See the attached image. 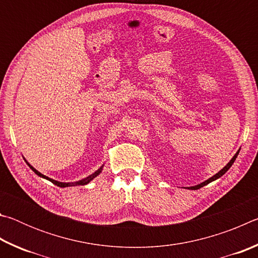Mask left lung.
I'll return each mask as SVG.
<instances>
[{
    "label": "left lung",
    "instance_id": "8db88e82",
    "mask_svg": "<svg viewBox=\"0 0 258 258\" xmlns=\"http://www.w3.org/2000/svg\"><path fill=\"white\" fill-rule=\"evenodd\" d=\"M238 154H239V151L237 152V154H235L234 156H233V158L230 160V163L225 166V167L223 168V169H221L220 172H218L217 174H215V175H214L213 177H211V178H208L207 181H205V182H203V183H200V184H198V185H196V186H190V187H187V189H191V190H198V189H200V187H203V186H205V185H207L208 183H211V182H213V181H215V180H217L218 177H221L222 175H223V174H225L226 172H228V169L231 167V166H232V164L234 163V160H235V158H237V156H238Z\"/></svg>",
    "mask_w": 258,
    "mask_h": 258
}]
</instances>
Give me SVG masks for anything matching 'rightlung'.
<instances>
[{
  "label": "right lung",
  "mask_w": 258,
  "mask_h": 258,
  "mask_svg": "<svg viewBox=\"0 0 258 258\" xmlns=\"http://www.w3.org/2000/svg\"><path fill=\"white\" fill-rule=\"evenodd\" d=\"M28 166H29L30 168H32V171H34L35 174H37L38 176H41V177H43V178H46V180H49L50 182L53 183V184L58 185V186H60V187H66V186H72V185H84V184H87V183H89L91 180H93V178H94L95 176H97V175H99V174L101 173V171H102V167H100L97 172L92 174V175L87 176L86 178H84V180L78 181V182H75V183H72V184H71V183H62V182H58V181H55V180H52V178H49L47 176L43 175V174H41L38 171H36V169H35V168L33 167V166H30L29 164H28Z\"/></svg>",
  "instance_id": "1"
}]
</instances>
